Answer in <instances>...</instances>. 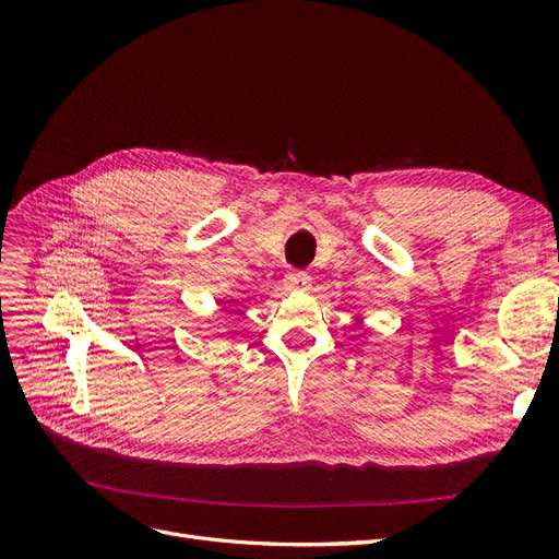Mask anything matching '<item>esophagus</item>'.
Segmentation results:
<instances>
[{
    "label": "esophagus",
    "mask_w": 559,
    "mask_h": 559,
    "mask_svg": "<svg viewBox=\"0 0 559 559\" xmlns=\"http://www.w3.org/2000/svg\"><path fill=\"white\" fill-rule=\"evenodd\" d=\"M284 286L289 292H306L310 289V275L302 273V270H292V273H286L284 277Z\"/></svg>",
    "instance_id": "esophagus-1"
}]
</instances>
